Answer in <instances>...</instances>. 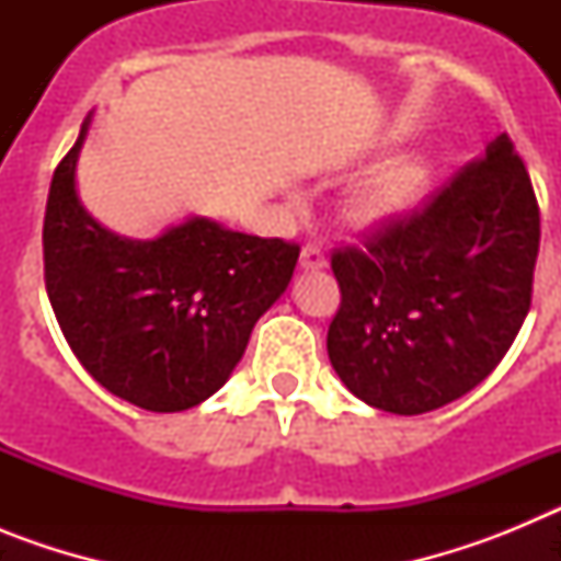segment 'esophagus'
<instances>
[{"instance_id": "34e87169", "label": "esophagus", "mask_w": 561, "mask_h": 561, "mask_svg": "<svg viewBox=\"0 0 561 561\" xmlns=\"http://www.w3.org/2000/svg\"><path fill=\"white\" fill-rule=\"evenodd\" d=\"M329 266V257H325L323 250H317V247H304L300 252V270L304 272H320Z\"/></svg>"}]
</instances>
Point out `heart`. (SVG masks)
<instances>
[{"label":"heart","instance_id":"1","mask_svg":"<svg viewBox=\"0 0 561 561\" xmlns=\"http://www.w3.org/2000/svg\"><path fill=\"white\" fill-rule=\"evenodd\" d=\"M433 185V165L424 153L401 151L370 168L348 191L342 213L359 230L399 225L424 202Z\"/></svg>","mask_w":561,"mask_h":561}]
</instances>
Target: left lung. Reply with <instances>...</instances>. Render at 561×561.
I'll use <instances>...</instances> for the list:
<instances>
[{"label": "left lung", "instance_id": "1", "mask_svg": "<svg viewBox=\"0 0 561 561\" xmlns=\"http://www.w3.org/2000/svg\"><path fill=\"white\" fill-rule=\"evenodd\" d=\"M539 207L500 134L413 219L365 250H336L342 304L329 359L342 385L385 413L419 415L478 388L531 309Z\"/></svg>", "mask_w": 561, "mask_h": 561}]
</instances>
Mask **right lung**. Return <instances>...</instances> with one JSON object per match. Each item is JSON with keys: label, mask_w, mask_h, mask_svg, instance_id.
I'll return each mask as SVG.
<instances>
[{"label": "right lung", "mask_w": 561, "mask_h": 561, "mask_svg": "<svg viewBox=\"0 0 561 561\" xmlns=\"http://www.w3.org/2000/svg\"><path fill=\"white\" fill-rule=\"evenodd\" d=\"M89 126L92 114L49 185V306L72 354L108 393L151 413L196 408L230 379L257 317L289 286L300 247L205 216L146 241L106 230L78 199Z\"/></svg>", "instance_id": "add662e5"}]
</instances>
